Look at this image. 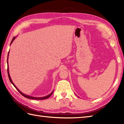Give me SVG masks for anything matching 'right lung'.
<instances>
[{"instance_id":"obj_1","label":"right lung","mask_w":124,"mask_h":124,"mask_svg":"<svg viewBox=\"0 0 124 124\" xmlns=\"http://www.w3.org/2000/svg\"><path fill=\"white\" fill-rule=\"evenodd\" d=\"M16 37H14L13 38V39H12V41H11V43H10V45L11 44V43H12V42H13L14 41V40L16 39ZM9 52H8V57H7V65H8V69H7V72H8V77H9V80H10V82L12 84V85H14V86H15V87L16 88V89L18 91V92H19L22 95H23V96L24 97H26V98H29V99H32V100H45V99H46V98H49L51 95H52V94L53 93V91H52L51 93L50 94H49L48 95H46V96H43V97H33V96H29V95H26V94H23V93H22L18 89V88L16 86V85H15V84L13 83V82H12V80H11V78H10V74H9V66H8V56H9Z\"/></svg>"}]
</instances>
